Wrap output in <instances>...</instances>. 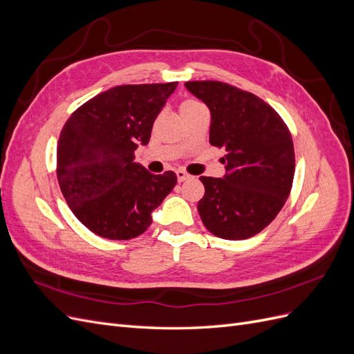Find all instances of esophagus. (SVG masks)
Segmentation results:
<instances>
[{
	"instance_id": "1",
	"label": "esophagus",
	"mask_w": 354,
	"mask_h": 354,
	"mask_svg": "<svg viewBox=\"0 0 354 354\" xmlns=\"http://www.w3.org/2000/svg\"><path fill=\"white\" fill-rule=\"evenodd\" d=\"M177 180L180 181V183H181V181H186V180H189L192 176H189L187 173H186V171H183V169H178L177 171Z\"/></svg>"
}]
</instances>
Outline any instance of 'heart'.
I'll list each match as a JSON object with an SVG mask.
<instances>
[{"mask_svg":"<svg viewBox=\"0 0 354 354\" xmlns=\"http://www.w3.org/2000/svg\"><path fill=\"white\" fill-rule=\"evenodd\" d=\"M198 104H201L199 102H196V100H185L183 103L180 104V111H185V109H189V108H194V106H198Z\"/></svg>","mask_w":354,"mask_h":354,"instance_id":"heart-1","label":"heart"}]
</instances>
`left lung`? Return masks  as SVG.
<instances>
[{"instance_id":"obj_1","label":"left lung","mask_w":354,"mask_h":354,"mask_svg":"<svg viewBox=\"0 0 354 354\" xmlns=\"http://www.w3.org/2000/svg\"><path fill=\"white\" fill-rule=\"evenodd\" d=\"M186 88L211 112L209 143L226 149L223 178L201 176L203 226L229 241L252 238L274 220L292 187V137L277 112L257 95L220 81Z\"/></svg>"}]
</instances>
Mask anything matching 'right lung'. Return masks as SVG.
Returning a JSON list of instances; mask_svg holds the SVG:
<instances>
[{
  "instance_id": "1",
  "label": "right lung",
  "mask_w": 354,
  "mask_h": 354,
  "mask_svg": "<svg viewBox=\"0 0 354 354\" xmlns=\"http://www.w3.org/2000/svg\"><path fill=\"white\" fill-rule=\"evenodd\" d=\"M177 82L118 85L75 111L59 137L57 180L69 208L106 239L147 230L152 212L177 183L173 171L152 174L134 160Z\"/></svg>"
}]
</instances>
